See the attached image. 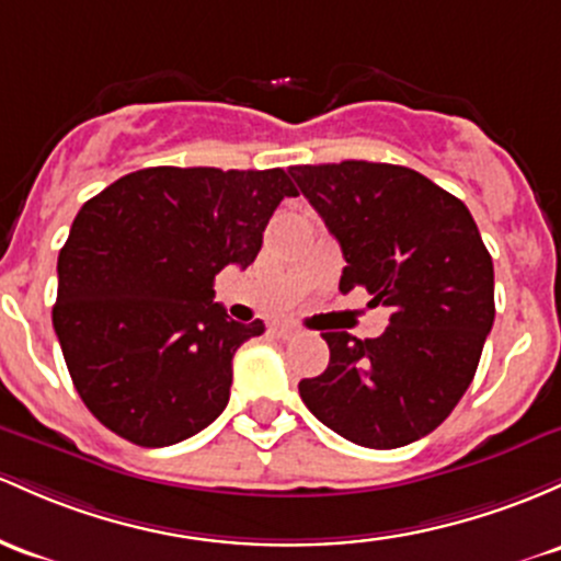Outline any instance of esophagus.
Instances as JSON below:
<instances>
[{
	"mask_svg": "<svg viewBox=\"0 0 561 561\" xmlns=\"http://www.w3.org/2000/svg\"><path fill=\"white\" fill-rule=\"evenodd\" d=\"M271 330H274L276 337H293L295 332H298V324H293V322H274V324H271Z\"/></svg>",
	"mask_w": 561,
	"mask_h": 561,
	"instance_id": "obj_1",
	"label": "esophagus"
}]
</instances>
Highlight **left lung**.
Segmentation results:
<instances>
[{"label":"left lung","mask_w":561,"mask_h":561,"mask_svg":"<svg viewBox=\"0 0 561 561\" xmlns=\"http://www.w3.org/2000/svg\"><path fill=\"white\" fill-rule=\"evenodd\" d=\"M290 175L341 244V293L391 309L380 337L330 330L328 370L298 383L324 426L393 450L439 426L477 373L495 319L492 257L469 207L399 164L348 159Z\"/></svg>","instance_id":"left-lung-1"}]
</instances>
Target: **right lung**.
Segmentation results:
<instances>
[{
  "label": "right lung",
  "instance_id": "1",
  "mask_svg": "<svg viewBox=\"0 0 561 561\" xmlns=\"http://www.w3.org/2000/svg\"><path fill=\"white\" fill-rule=\"evenodd\" d=\"M285 196L298 188L279 168H146L84 202L58 255L53 328L103 426L168 447L226 410L233 354L266 328L229 319L213 282L255 261Z\"/></svg>",
  "mask_w": 561,
  "mask_h": 561
}]
</instances>
